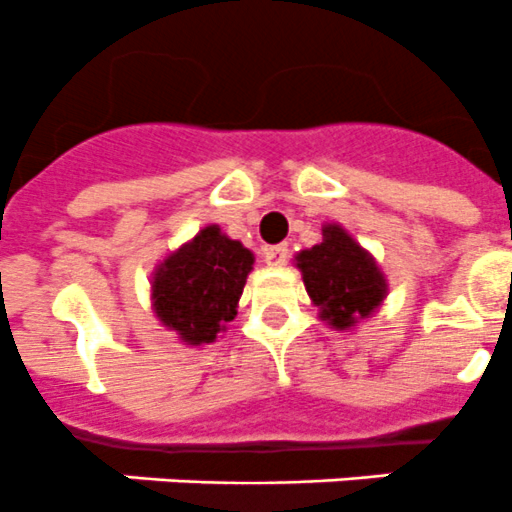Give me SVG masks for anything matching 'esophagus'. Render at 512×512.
<instances>
[{"label": "esophagus", "instance_id": "esophagus-1", "mask_svg": "<svg viewBox=\"0 0 512 512\" xmlns=\"http://www.w3.org/2000/svg\"><path fill=\"white\" fill-rule=\"evenodd\" d=\"M262 257L268 262L270 268H283L288 262V247L286 244H275V247H265L262 250Z\"/></svg>", "mask_w": 512, "mask_h": 512}]
</instances>
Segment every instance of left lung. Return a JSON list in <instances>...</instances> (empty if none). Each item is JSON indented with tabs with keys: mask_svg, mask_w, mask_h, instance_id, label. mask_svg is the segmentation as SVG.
I'll return each mask as SVG.
<instances>
[{
	"mask_svg": "<svg viewBox=\"0 0 512 512\" xmlns=\"http://www.w3.org/2000/svg\"><path fill=\"white\" fill-rule=\"evenodd\" d=\"M306 293L319 306L324 322L350 330L371 317L386 296V278L376 260L337 224L322 229V242L296 255Z\"/></svg>",
	"mask_w": 512,
	"mask_h": 512,
	"instance_id": "1",
	"label": "left lung"
}]
</instances>
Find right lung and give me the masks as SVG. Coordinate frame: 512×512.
<instances>
[{
    "label": "right lung",
    "mask_w": 512,
    "mask_h": 512,
    "mask_svg": "<svg viewBox=\"0 0 512 512\" xmlns=\"http://www.w3.org/2000/svg\"><path fill=\"white\" fill-rule=\"evenodd\" d=\"M247 247L206 226L154 270L151 301L159 322L188 345L213 342L237 317V304L252 270Z\"/></svg>",
    "instance_id": "add662e5"
}]
</instances>
